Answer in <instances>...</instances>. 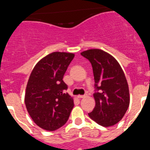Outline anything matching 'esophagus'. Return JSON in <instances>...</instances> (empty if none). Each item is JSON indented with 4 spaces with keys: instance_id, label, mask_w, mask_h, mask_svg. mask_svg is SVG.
Wrapping results in <instances>:
<instances>
[{
    "instance_id": "obj_1",
    "label": "esophagus",
    "mask_w": 150,
    "mask_h": 150,
    "mask_svg": "<svg viewBox=\"0 0 150 150\" xmlns=\"http://www.w3.org/2000/svg\"><path fill=\"white\" fill-rule=\"evenodd\" d=\"M86 97V95H77V98H85Z\"/></svg>"
}]
</instances>
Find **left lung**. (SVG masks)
Masks as SVG:
<instances>
[{
	"instance_id": "1",
	"label": "left lung",
	"mask_w": 150,
	"mask_h": 150,
	"mask_svg": "<svg viewBox=\"0 0 150 150\" xmlns=\"http://www.w3.org/2000/svg\"><path fill=\"white\" fill-rule=\"evenodd\" d=\"M81 55L91 62L95 81V107L88 116L102 126H112L122 119L129 107V88L124 71L114 57L104 50L91 49Z\"/></svg>"
}]
</instances>
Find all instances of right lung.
<instances>
[{"instance_id": "right-lung-1", "label": "right lung", "mask_w": 150, "mask_h": 150, "mask_svg": "<svg viewBox=\"0 0 150 150\" xmlns=\"http://www.w3.org/2000/svg\"><path fill=\"white\" fill-rule=\"evenodd\" d=\"M74 53L54 52L39 61L29 76L25 103L29 115L40 128L55 131L67 122L74 99L65 93L63 76Z\"/></svg>"}]
</instances>
